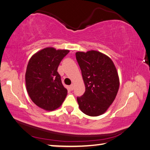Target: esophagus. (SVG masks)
<instances>
[{
	"mask_svg": "<svg viewBox=\"0 0 150 150\" xmlns=\"http://www.w3.org/2000/svg\"><path fill=\"white\" fill-rule=\"evenodd\" d=\"M70 88L72 90H74V84H71L70 86Z\"/></svg>",
	"mask_w": 150,
	"mask_h": 150,
	"instance_id": "obj_1",
	"label": "esophagus"
}]
</instances>
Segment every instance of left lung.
<instances>
[{
	"instance_id": "8db88e82",
	"label": "left lung",
	"mask_w": 150,
	"mask_h": 150,
	"mask_svg": "<svg viewBox=\"0 0 150 150\" xmlns=\"http://www.w3.org/2000/svg\"><path fill=\"white\" fill-rule=\"evenodd\" d=\"M76 58L86 90L77 97L81 111L90 116H100L112 104L119 89L116 68L108 56L95 50L78 52Z\"/></svg>"
}]
</instances>
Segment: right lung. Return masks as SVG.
Listing matches in <instances>:
<instances>
[{"instance_id":"right-lung-1","label":"right lung","mask_w":150,"mask_h":150,"mask_svg":"<svg viewBox=\"0 0 150 150\" xmlns=\"http://www.w3.org/2000/svg\"><path fill=\"white\" fill-rule=\"evenodd\" d=\"M68 50L46 48L32 56L25 75L28 94L34 104L52 111L62 104L68 90L64 86L58 67Z\"/></svg>"}]
</instances>
